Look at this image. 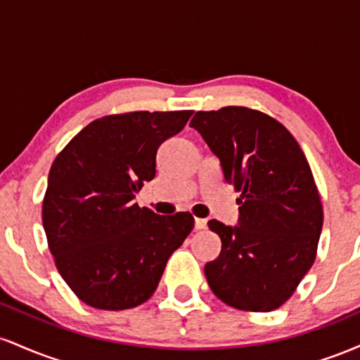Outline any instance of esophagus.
I'll list each match as a JSON object with an SVG mask.
<instances>
[{
    "label": "esophagus",
    "mask_w": 360,
    "mask_h": 360,
    "mask_svg": "<svg viewBox=\"0 0 360 360\" xmlns=\"http://www.w3.org/2000/svg\"><path fill=\"white\" fill-rule=\"evenodd\" d=\"M194 229H196V230H205L206 229V220H205V218H196V220H194Z\"/></svg>",
    "instance_id": "obj_1"
}]
</instances>
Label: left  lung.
<instances>
[{"label":"left lung","instance_id":"8db88e82","mask_svg":"<svg viewBox=\"0 0 360 360\" xmlns=\"http://www.w3.org/2000/svg\"><path fill=\"white\" fill-rule=\"evenodd\" d=\"M198 130L235 191L238 225L210 220L221 252L205 266L210 288L243 311H272L313 266L323 208L311 169L288 128L262 111L225 106L196 111Z\"/></svg>","mask_w":360,"mask_h":360}]
</instances>
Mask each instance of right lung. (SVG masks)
Instances as JSON below:
<instances>
[{
	"instance_id": "right-lung-1",
	"label": "right lung",
	"mask_w": 360,
	"mask_h": 360,
	"mask_svg": "<svg viewBox=\"0 0 360 360\" xmlns=\"http://www.w3.org/2000/svg\"><path fill=\"white\" fill-rule=\"evenodd\" d=\"M193 111H131L91 122L53 160L42 221L62 279L98 309L135 308L154 295L194 218L135 203L155 176V154Z\"/></svg>"
}]
</instances>
